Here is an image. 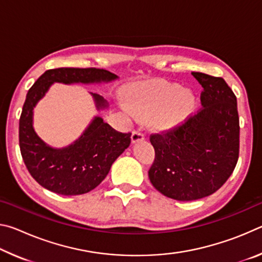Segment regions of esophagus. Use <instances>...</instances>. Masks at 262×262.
<instances>
[{
  "mask_svg": "<svg viewBox=\"0 0 262 262\" xmlns=\"http://www.w3.org/2000/svg\"><path fill=\"white\" fill-rule=\"evenodd\" d=\"M144 140V133L140 129H135L132 134V141L137 142V141H143Z\"/></svg>",
  "mask_w": 262,
  "mask_h": 262,
  "instance_id": "34e87169",
  "label": "esophagus"
}]
</instances>
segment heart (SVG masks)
I'll return each instance as SVG.
<instances>
[{
    "label": "heart",
    "mask_w": 262,
    "mask_h": 262,
    "mask_svg": "<svg viewBox=\"0 0 262 262\" xmlns=\"http://www.w3.org/2000/svg\"><path fill=\"white\" fill-rule=\"evenodd\" d=\"M194 96L179 84L152 81L133 86L127 95L128 107L140 118H154L159 128H171L184 120L194 107Z\"/></svg>",
    "instance_id": "heart-1"
}]
</instances>
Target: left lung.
<instances>
[{
    "mask_svg": "<svg viewBox=\"0 0 262 262\" xmlns=\"http://www.w3.org/2000/svg\"><path fill=\"white\" fill-rule=\"evenodd\" d=\"M201 84L202 107L179 125L150 135L154 187L167 198L192 201L215 193L239 157L237 98L222 77L192 73Z\"/></svg>",
    "mask_w": 262,
    "mask_h": 262,
    "instance_id": "8db88e82",
    "label": "left lung"
}]
</instances>
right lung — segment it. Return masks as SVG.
I'll use <instances>...</instances> for the list:
<instances>
[{"instance_id":"add662e5","label":"right lung","mask_w":262,"mask_h":262,"mask_svg":"<svg viewBox=\"0 0 262 262\" xmlns=\"http://www.w3.org/2000/svg\"><path fill=\"white\" fill-rule=\"evenodd\" d=\"M117 75L97 68L50 69L26 95L19 118V148L30 174L39 185L61 195L85 194L108 174L113 162L129 147L132 133L115 130L99 117L85 133L64 149H53L39 139L32 127V110L52 83L108 82ZM97 107H106L103 97L92 94Z\"/></svg>"}]
</instances>
